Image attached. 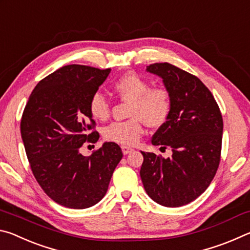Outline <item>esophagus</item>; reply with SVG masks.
Wrapping results in <instances>:
<instances>
[{"mask_svg": "<svg viewBox=\"0 0 250 250\" xmlns=\"http://www.w3.org/2000/svg\"><path fill=\"white\" fill-rule=\"evenodd\" d=\"M121 150H122V153H124L125 155L131 153V152L133 151V149L131 146H121Z\"/></svg>", "mask_w": 250, "mask_h": 250, "instance_id": "34e87169", "label": "esophagus"}]
</instances>
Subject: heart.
Listing matches in <instances>:
<instances>
[{
	"mask_svg": "<svg viewBox=\"0 0 250 250\" xmlns=\"http://www.w3.org/2000/svg\"><path fill=\"white\" fill-rule=\"evenodd\" d=\"M113 90L122 100L130 101L128 120L116 121L104 129V140L132 146L140 140L143 125L149 128H160L170 119L173 110L171 91L164 86L151 87L147 79L135 73H128L112 84ZM90 115L104 121L110 117L111 104L100 92H95L89 99Z\"/></svg>",
	"mask_w": 250,
	"mask_h": 250,
	"instance_id": "b5f03b06",
	"label": "heart"
}]
</instances>
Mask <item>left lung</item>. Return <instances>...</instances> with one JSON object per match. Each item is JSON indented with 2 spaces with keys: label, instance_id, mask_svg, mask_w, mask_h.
<instances>
[{
  "label": "left lung",
  "instance_id": "left-lung-1",
  "mask_svg": "<svg viewBox=\"0 0 250 250\" xmlns=\"http://www.w3.org/2000/svg\"><path fill=\"white\" fill-rule=\"evenodd\" d=\"M147 71L162 77L173 97V110L152 145L171 147V158L141 152L140 175L152 200L167 207L191 203L208 188L221 162L223 117L210 90L196 76L168 62Z\"/></svg>",
  "mask_w": 250,
  "mask_h": 250
}]
</instances>
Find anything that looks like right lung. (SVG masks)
Masks as SVG:
<instances>
[{
	"instance_id": "add662e5",
	"label": "right lung",
	"mask_w": 250,
	"mask_h": 250,
	"mask_svg": "<svg viewBox=\"0 0 250 250\" xmlns=\"http://www.w3.org/2000/svg\"><path fill=\"white\" fill-rule=\"evenodd\" d=\"M109 73L84 65L62 67L36 84L24 108L21 134L31 170L43 191L68 208L97 204L122 159L115 142L89 156L79 152L84 142L99 139L88 104Z\"/></svg>"
}]
</instances>
